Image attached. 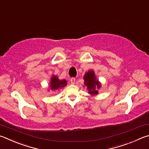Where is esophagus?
Segmentation results:
<instances>
[{
    "label": "esophagus",
    "instance_id": "34e87169",
    "mask_svg": "<svg viewBox=\"0 0 149 149\" xmlns=\"http://www.w3.org/2000/svg\"><path fill=\"white\" fill-rule=\"evenodd\" d=\"M75 79L74 77H72L71 79H70V83H71V84H72V85H74L75 83Z\"/></svg>",
    "mask_w": 149,
    "mask_h": 149
}]
</instances>
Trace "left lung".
I'll return each mask as SVG.
<instances>
[{"instance_id": "8db88e82", "label": "left lung", "mask_w": 149, "mask_h": 149, "mask_svg": "<svg viewBox=\"0 0 149 149\" xmlns=\"http://www.w3.org/2000/svg\"><path fill=\"white\" fill-rule=\"evenodd\" d=\"M84 85L86 87L88 93L91 96H95L98 94V90L102 87L101 83L97 79L93 70H88L83 76Z\"/></svg>"}]
</instances>
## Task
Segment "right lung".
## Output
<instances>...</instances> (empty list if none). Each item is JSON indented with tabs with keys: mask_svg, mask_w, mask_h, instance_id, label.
<instances>
[{
	"mask_svg": "<svg viewBox=\"0 0 149 149\" xmlns=\"http://www.w3.org/2000/svg\"><path fill=\"white\" fill-rule=\"evenodd\" d=\"M67 85V81L66 79H59L56 75H53L51 77V80L49 85L48 91L51 90L52 91H59L61 88H63Z\"/></svg>",
	"mask_w": 149,
	"mask_h": 149,
	"instance_id": "obj_1",
	"label": "right lung"
}]
</instances>
